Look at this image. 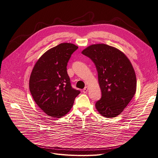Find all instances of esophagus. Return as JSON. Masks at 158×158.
I'll use <instances>...</instances> for the list:
<instances>
[{
    "mask_svg": "<svg viewBox=\"0 0 158 158\" xmlns=\"http://www.w3.org/2000/svg\"><path fill=\"white\" fill-rule=\"evenodd\" d=\"M87 91H88V87H85L84 89H83V93H87Z\"/></svg>",
    "mask_w": 158,
    "mask_h": 158,
    "instance_id": "obj_1",
    "label": "esophagus"
}]
</instances>
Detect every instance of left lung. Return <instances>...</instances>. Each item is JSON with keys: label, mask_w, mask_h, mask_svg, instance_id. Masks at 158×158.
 <instances>
[{"label": "left lung", "mask_w": 158, "mask_h": 158, "mask_svg": "<svg viewBox=\"0 0 158 158\" xmlns=\"http://www.w3.org/2000/svg\"><path fill=\"white\" fill-rule=\"evenodd\" d=\"M96 67L101 98L96 108L105 117L123 112L135 94L136 78L131 62L119 50L105 44L90 45L82 51Z\"/></svg>", "instance_id": "8db88e82"}]
</instances>
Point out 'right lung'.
Wrapping results in <instances>:
<instances>
[{
  "label": "right lung",
  "mask_w": 158,
  "mask_h": 158,
  "mask_svg": "<svg viewBox=\"0 0 158 158\" xmlns=\"http://www.w3.org/2000/svg\"><path fill=\"white\" fill-rule=\"evenodd\" d=\"M78 46L60 43L46 51L35 63L29 89L35 103L48 115L60 118L72 108L80 91L71 87L67 65Z\"/></svg>",
  "instance_id": "obj_1"
}]
</instances>
